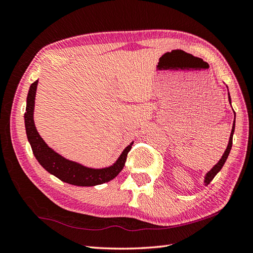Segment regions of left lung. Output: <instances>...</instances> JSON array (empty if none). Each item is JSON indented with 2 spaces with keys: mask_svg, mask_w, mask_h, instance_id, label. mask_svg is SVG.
Wrapping results in <instances>:
<instances>
[{
  "mask_svg": "<svg viewBox=\"0 0 253 253\" xmlns=\"http://www.w3.org/2000/svg\"><path fill=\"white\" fill-rule=\"evenodd\" d=\"M229 102L231 103V98H230V94H229ZM234 129H235V112H234V122H233V126H232V131H231V135H230V139H229V143H228V147L226 149V151H224L222 158L219 160L216 165L211 168L210 171L207 173L206 175V179H204V183H206V185H209L211 183V181L214 179L215 175L220 171V169L222 168V166L224 165V163H226L228 156L230 154L231 151V148H232V140H233V134H234Z\"/></svg>",
  "mask_w": 253,
  "mask_h": 253,
  "instance_id": "obj_1",
  "label": "left lung"
}]
</instances>
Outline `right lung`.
<instances>
[{"label":"right lung","mask_w":253,"mask_h":253,"mask_svg":"<svg viewBox=\"0 0 253 253\" xmlns=\"http://www.w3.org/2000/svg\"><path fill=\"white\" fill-rule=\"evenodd\" d=\"M38 80L31 85L26 99V110L24 114L25 131L27 135L33 153L47 172L55 175L63 182L78 186H94L113 180L118 175L125 167L126 156L132 148V143L124 150L119 159L113 166L102 169L88 168L79 163L67 160L46 145L44 140L40 137L34 124V106H35V95Z\"/></svg>","instance_id":"1"}]
</instances>
